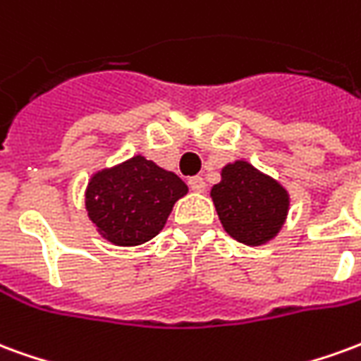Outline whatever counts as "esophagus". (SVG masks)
<instances>
[{
  "instance_id": "1",
  "label": "esophagus",
  "mask_w": 361,
  "mask_h": 361,
  "mask_svg": "<svg viewBox=\"0 0 361 361\" xmlns=\"http://www.w3.org/2000/svg\"><path fill=\"white\" fill-rule=\"evenodd\" d=\"M189 188H191V191H197V193H201V191H204V180L201 178V176H193V178H189L188 180Z\"/></svg>"
}]
</instances>
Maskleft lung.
<instances>
[{
	"label": "left lung",
	"mask_w": 361,
	"mask_h": 361,
	"mask_svg": "<svg viewBox=\"0 0 361 361\" xmlns=\"http://www.w3.org/2000/svg\"><path fill=\"white\" fill-rule=\"evenodd\" d=\"M211 197L224 230L245 245H261L279 234L290 204L276 181L243 160L222 170Z\"/></svg>",
	"instance_id": "8db88e82"
}]
</instances>
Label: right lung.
Returning <instances> with one entry per match:
<instances>
[{
	"label": "right lung",
	"mask_w": 361,
	"mask_h": 361,
	"mask_svg": "<svg viewBox=\"0 0 361 361\" xmlns=\"http://www.w3.org/2000/svg\"><path fill=\"white\" fill-rule=\"evenodd\" d=\"M188 185L145 157H133L92 176L87 211L98 232L116 245H139L164 228L173 203Z\"/></svg>",
	"instance_id": "right-lung-1"
}]
</instances>
